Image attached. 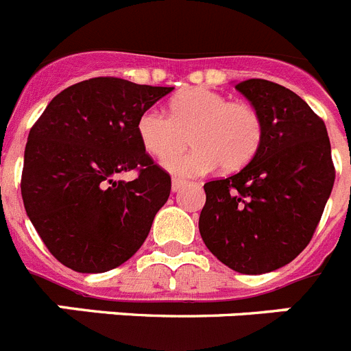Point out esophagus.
Listing matches in <instances>:
<instances>
[{"instance_id": "esophagus-1", "label": "esophagus", "mask_w": 351, "mask_h": 351, "mask_svg": "<svg viewBox=\"0 0 351 351\" xmlns=\"http://www.w3.org/2000/svg\"><path fill=\"white\" fill-rule=\"evenodd\" d=\"M182 186H184V181H181V179H172V191H173V193H178Z\"/></svg>"}]
</instances>
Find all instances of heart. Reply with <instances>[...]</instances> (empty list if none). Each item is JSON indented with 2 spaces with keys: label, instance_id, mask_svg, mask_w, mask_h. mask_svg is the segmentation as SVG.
I'll return each mask as SVG.
<instances>
[{
  "label": "heart",
  "instance_id": "b5f03b06",
  "mask_svg": "<svg viewBox=\"0 0 351 351\" xmlns=\"http://www.w3.org/2000/svg\"><path fill=\"white\" fill-rule=\"evenodd\" d=\"M137 133L145 151L156 158H166L188 140L193 141V149L169 156L163 167L179 178H198L218 165L225 172L246 167L262 145L263 121L251 105L232 104L225 95L193 88L170 101L169 114L158 108L144 110Z\"/></svg>",
  "mask_w": 351,
  "mask_h": 351
}]
</instances>
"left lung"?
I'll return each mask as SVG.
<instances>
[{"mask_svg": "<svg viewBox=\"0 0 351 351\" xmlns=\"http://www.w3.org/2000/svg\"><path fill=\"white\" fill-rule=\"evenodd\" d=\"M235 89L262 116L263 141L241 172L204 184L198 230L226 267L265 274L308 246L336 172L324 121L299 95L263 79Z\"/></svg>", "mask_w": 351, "mask_h": 351, "instance_id": "1", "label": "left lung"}]
</instances>
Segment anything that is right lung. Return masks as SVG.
Listing matches in <instances>:
<instances>
[{
  "mask_svg": "<svg viewBox=\"0 0 351 351\" xmlns=\"http://www.w3.org/2000/svg\"><path fill=\"white\" fill-rule=\"evenodd\" d=\"M173 88L96 77L56 95L31 128L24 151V209L43 244L82 274L107 272L144 244L170 195L137 121ZM137 168L139 178L117 182Z\"/></svg>",
  "mask_w": 351,
  "mask_h": 351,
  "instance_id": "add662e5",
  "label": "right lung"
}]
</instances>
